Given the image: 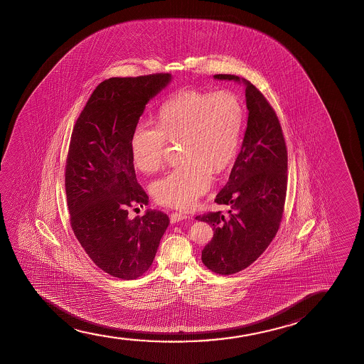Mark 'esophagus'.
<instances>
[{"label": "esophagus", "instance_id": "1", "mask_svg": "<svg viewBox=\"0 0 364 364\" xmlns=\"http://www.w3.org/2000/svg\"><path fill=\"white\" fill-rule=\"evenodd\" d=\"M188 218H189V216H188V215L183 214V213H173V214H170V221H171V224L179 223V221L186 220Z\"/></svg>", "mask_w": 364, "mask_h": 364}]
</instances>
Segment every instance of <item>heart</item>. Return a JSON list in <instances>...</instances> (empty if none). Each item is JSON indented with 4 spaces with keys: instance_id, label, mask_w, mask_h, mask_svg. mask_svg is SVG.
I'll return each mask as SVG.
<instances>
[{
    "instance_id": "b5f03b06",
    "label": "heart",
    "mask_w": 364,
    "mask_h": 364,
    "mask_svg": "<svg viewBox=\"0 0 364 364\" xmlns=\"http://www.w3.org/2000/svg\"><path fill=\"white\" fill-rule=\"evenodd\" d=\"M242 120V105L232 93L188 90L160 108L158 128L135 125L130 155L143 173L160 169L168 141L180 140L184 163L151 184L154 199L175 209L194 204L209 189L213 171H223L235 159Z\"/></svg>"
}]
</instances>
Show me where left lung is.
Masks as SVG:
<instances>
[{
  "label": "left lung",
  "mask_w": 364,
  "mask_h": 364,
  "mask_svg": "<svg viewBox=\"0 0 364 364\" xmlns=\"http://www.w3.org/2000/svg\"><path fill=\"white\" fill-rule=\"evenodd\" d=\"M214 77L240 80L237 75ZM242 82L247 128L229 181L215 199L229 206V215L209 211L195 218L214 230L201 259L210 271L224 276L249 267L269 247L282 221L287 190V148L279 118L264 95L249 80Z\"/></svg>",
  "instance_id": "8db88e82"
}]
</instances>
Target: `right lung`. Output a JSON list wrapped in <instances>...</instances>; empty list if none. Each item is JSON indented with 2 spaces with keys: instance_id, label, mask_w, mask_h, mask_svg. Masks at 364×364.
Here are the masks:
<instances>
[{
  "instance_id": "obj_1",
  "label": "right lung",
  "mask_w": 364,
  "mask_h": 364,
  "mask_svg": "<svg viewBox=\"0 0 364 364\" xmlns=\"http://www.w3.org/2000/svg\"><path fill=\"white\" fill-rule=\"evenodd\" d=\"M171 80L169 73L114 77L97 85L70 136L65 185L75 237L92 261L122 279H138L154 261L168 215L128 209L148 204L136 181L130 136L145 105Z\"/></svg>"
}]
</instances>
